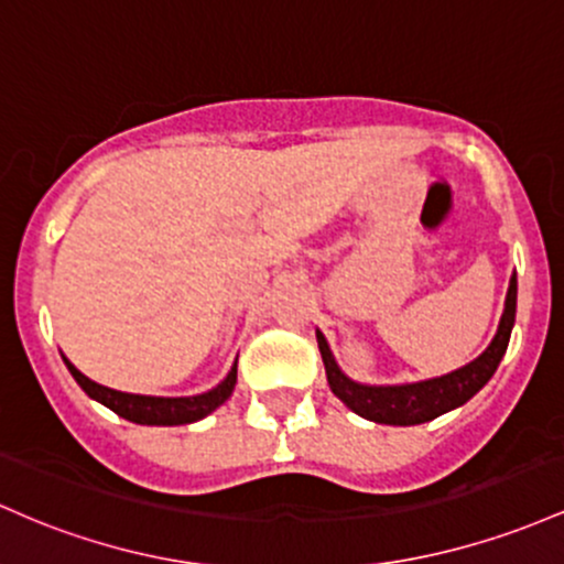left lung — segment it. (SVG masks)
<instances>
[{
    "label": "left lung",
    "mask_w": 564,
    "mask_h": 564,
    "mask_svg": "<svg viewBox=\"0 0 564 564\" xmlns=\"http://www.w3.org/2000/svg\"><path fill=\"white\" fill-rule=\"evenodd\" d=\"M517 314V276H511L509 293H506V308L498 325L496 338L487 346L485 354H479L474 362H469L460 370L447 372L442 378H432V381L421 383H404V386H362L354 383L340 372L335 365L330 346H327L325 335L316 333V344H319L322 362L327 370V383H330L333 394L338 397L346 408L354 413L362 415L367 421L389 423V426H415V423L434 421L436 415L447 413V410L460 408L469 402L482 386L490 381L492 372L501 365L506 346H509L511 327H514Z\"/></svg>",
    "instance_id": "1"
}]
</instances>
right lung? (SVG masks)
Segmentation results:
<instances>
[{
    "instance_id": "1",
    "label": "right lung",
    "mask_w": 564,
    "mask_h": 564,
    "mask_svg": "<svg viewBox=\"0 0 564 564\" xmlns=\"http://www.w3.org/2000/svg\"><path fill=\"white\" fill-rule=\"evenodd\" d=\"M68 372L74 376L87 397L98 400L100 404L113 410L117 415L128 419L132 423H143V426H178V423H194L210 415L215 408H220L231 397L234 383H237V365L226 376L224 383L215 386L213 391L199 397H141V394H124V391L109 389L90 381L66 359Z\"/></svg>"
}]
</instances>
